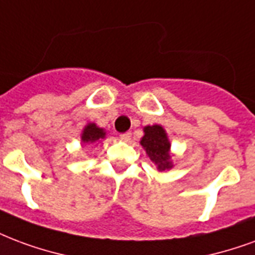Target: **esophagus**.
Segmentation results:
<instances>
[{
  "mask_svg": "<svg viewBox=\"0 0 255 255\" xmlns=\"http://www.w3.org/2000/svg\"><path fill=\"white\" fill-rule=\"evenodd\" d=\"M120 139H122V140H124V142H128V140L131 139V132L123 133V135H120Z\"/></svg>",
  "mask_w": 255,
  "mask_h": 255,
  "instance_id": "34e87169",
  "label": "esophagus"
}]
</instances>
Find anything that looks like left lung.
Masks as SVG:
<instances>
[{"mask_svg":"<svg viewBox=\"0 0 255 255\" xmlns=\"http://www.w3.org/2000/svg\"><path fill=\"white\" fill-rule=\"evenodd\" d=\"M143 135L140 144L144 151L156 166L158 171L170 170L174 166L170 151V140L166 133V129L159 124L146 126L143 128Z\"/></svg>","mask_w":255,"mask_h":255,"instance_id":"1","label":"left lung"}]
</instances>
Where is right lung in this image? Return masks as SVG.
I'll return each mask as SVG.
<instances>
[{
  "instance_id": "add662e5",
  "label": "right lung",
  "mask_w": 255,
  "mask_h": 255,
  "mask_svg": "<svg viewBox=\"0 0 255 255\" xmlns=\"http://www.w3.org/2000/svg\"><path fill=\"white\" fill-rule=\"evenodd\" d=\"M107 135L105 129L99 127L96 123H88L82 129L81 133V143L88 146V144H99L101 139H104Z\"/></svg>"
}]
</instances>
